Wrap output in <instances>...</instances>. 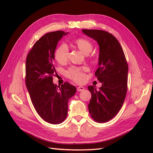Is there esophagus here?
Returning a JSON list of instances; mask_svg holds the SVG:
<instances>
[{
  "label": "esophagus",
  "instance_id": "34e87169",
  "mask_svg": "<svg viewBox=\"0 0 153 153\" xmlns=\"http://www.w3.org/2000/svg\"><path fill=\"white\" fill-rule=\"evenodd\" d=\"M84 89H85V88H84V87H82V86H79V87H77V91H82Z\"/></svg>",
  "mask_w": 153,
  "mask_h": 153
}]
</instances>
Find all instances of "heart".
Masks as SVG:
<instances>
[{"instance_id": "b5f03b06", "label": "heart", "mask_w": 153, "mask_h": 153, "mask_svg": "<svg viewBox=\"0 0 153 153\" xmlns=\"http://www.w3.org/2000/svg\"><path fill=\"white\" fill-rule=\"evenodd\" d=\"M74 45L77 48L87 54L88 56H92L91 52L93 50V45L92 42L86 38H77L74 41ZM54 58L58 63L64 64L67 62L69 58V49L66 44H62L58 47L54 53ZM88 70L87 67H71L66 72V76L77 83H83L85 79V72Z\"/></svg>"}]
</instances>
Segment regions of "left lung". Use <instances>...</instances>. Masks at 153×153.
<instances>
[{"label":"left lung","instance_id":"obj_1","mask_svg":"<svg viewBox=\"0 0 153 153\" xmlns=\"http://www.w3.org/2000/svg\"><path fill=\"white\" fill-rule=\"evenodd\" d=\"M82 31L99 45V68L95 76L102 86L99 90L88 86L91 93L89 112L95 122H106L117 114L124 102L128 89V63L121 45L114 35L98 30Z\"/></svg>","mask_w":153,"mask_h":153}]
</instances>
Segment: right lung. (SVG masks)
I'll list each match as a JSON object with an SVG mask.
<instances>
[{
    "instance_id": "add662e5",
    "label": "right lung",
    "mask_w": 153,
    "mask_h": 153,
    "mask_svg": "<svg viewBox=\"0 0 153 153\" xmlns=\"http://www.w3.org/2000/svg\"><path fill=\"white\" fill-rule=\"evenodd\" d=\"M66 34L56 31L43 35L34 44L25 62V84L32 104L41 118L52 124L64 121L68 100L76 92V87L69 83L57 87L53 82L54 52L58 42Z\"/></svg>"
}]
</instances>
